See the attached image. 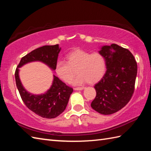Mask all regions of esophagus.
I'll return each instance as SVG.
<instances>
[{"instance_id":"1","label":"esophagus","mask_w":151,"mask_h":151,"mask_svg":"<svg viewBox=\"0 0 151 151\" xmlns=\"http://www.w3.org/2000/svg\"><path fill=\"white\" fill-rule=\"evenodd\" d=\"M83 89H84V88H82V87H81V88H74V89H75V90H76V91L82 90Z\"/></svg>"}]
</instances>
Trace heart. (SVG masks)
Returning a JSON list of instances; mask_svg holds the SVG:
<instances>
[{
	"instance_id": "obj_1",
	"label": "heart",
	"mask_w": 151,
	"mask_h": 151,
	"mask_svg": "<svg viewBox=\"0 0 151 151\" xmlns=\"http://www.w3.org/2000/svg\"><path fill=\"white\" fill-rule=\"evenodd\" d=\"M67 62L57 61L55 72L63 82L69 83L75 75L78 76L73 81L74 86H81L88 82L95 84L104 75L106 64L103 56L99 53L90 54L81 49L68 53L65 56Z\"/></svg>"
}]
</instances>
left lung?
Instances as JSON below:
<instances>
[{
	"instance_id": "8db88e82",
	"label": "left lung",
	"mask_w": 151,
	"mask_h": 151,
	"mask_svg": "<svg viewBox=\"0 0 151 151\" xmlns=\"http://www.w3.org/2000/svg\"><path fill=\"white\" fill-rule=\"evenodd\" d=\"M106 71L94 86L97 95L91 104L99 114L110 115L123 108L132 96L137 76V63L130 51L117 44L100 47Z\"/></svg>"
}]
</instances>
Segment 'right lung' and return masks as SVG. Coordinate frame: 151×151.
<instances>
[{"label":"right lung","mask_w":151,"mask_h":151,"mask_svg":"<svg viewBox=\"0 0 151 151\" xmlns=\"http://www.w3.org/2000/svg\"><path fill=\"white\" fill-rule=\"evenodd\" d=\"M60 50L59 45L37 48L22 58L15 70L16 86L22 101L28 109L43 118H55L62 114L65 110L73 89L53 75L52 85L47 91L38 95L32 93L22 84L19 77V68L28 63L40 62L51 70H55V65Z\"/></svg>","instance_id":"right-lung-1"}]
</instances>
